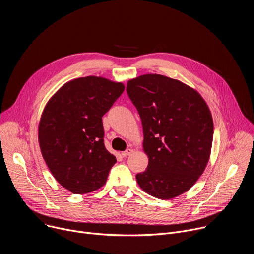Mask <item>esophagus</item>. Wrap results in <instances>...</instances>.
Masks as SVG:
<instances>
[{
  "mask_svg": "<svg viewBox=\"0 0 254 254\" xmlns=\"http://www.w3.org/2000/svg\"><path fill=\"white\" fill-rule=\"evenodd\" d=\"M131 153H132V150H131V149H127V150H126L125 152H123L122 155H123V157H127V156L131 155Z\"/></svg>",
  "mask_w": 254,
  "mask_h": 254,
  "instance_id": "obj_1",
  "label": "esophagus"
}]
</instances>
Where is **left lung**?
Masks as SVG:
<instances>
[{
    "mask_svg": "<svg viewBox=\"0 0 254 254\" xmlns=\"http://www.w3.org/2000/svg\"><path fill=\"white\" fill-rule=\"evenodd\" d=\"M127 93L143 130L146 171L135 175L139 187L159 199L188 191L208 163L213 121L201 95L179 80L146 74L129 80Z\"/></svg>",
    "mask_w": 254,
    "mask_h": 254,
    "instance_id": "obj_1",
    "label": "left lung"
}]
</instances>
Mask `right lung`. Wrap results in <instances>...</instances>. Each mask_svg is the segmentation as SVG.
Here are the masks:
<instances>
[{"instance_id":"1","label":"right lung","mask_w":254,"mask_h":254,"mask_svg":"<svg viewBox=\"0 0 254 254\" xmlns=\"http://www.w3.org/2000/svg\"><path fill=\"white\" fill-rule=\"evenodd\" d=\"M124 90L123 83L87 76L64 84L46 104L40 149L57 182L70 192L99 189L117 163L104 146L102 117Z\"/></svg>"}]
</instances>
